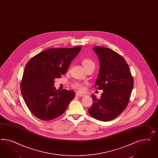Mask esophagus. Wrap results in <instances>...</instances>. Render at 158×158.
<instances>
[{"label": "esophagus", "instance_id": "esophagus-1", "mask_svg": "<svg viewBox=\"0 0 158 158\" xmlns=\"http://www.w3.org/2000/svg\"><path fill=\"white\" fill-rule=\"evenodd\" d=\"M76 96H78V97H83V96H84L85 95L84 94H80V92H76Z\"/></svg>", "mask_w": 158, "mask_h": 158}]
</instances>
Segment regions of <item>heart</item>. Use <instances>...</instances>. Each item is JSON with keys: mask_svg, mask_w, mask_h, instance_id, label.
I'll list each match as a JSON object with an SVG mask.
<instances>
[{"mask_svg": "<svg viewBox=\"0 0 158 158\" xmlns=\"http://www.w3.org/2000/svg\"><path fill=\"white\" fill-rule=\"evenodd\" d=\"M82 64L84 66V68H85L90 65H94L95 66V63L94 62L90 60L89 59H84L82 60ZM73 88H74L75 89L78 90L80 92H83L85 88H84V85L82 83H81L80 82H75L73 84Z\"/></svg>", "mask_w": 158, "mask_h": 158, "instance_id": "obj_1", "label": "heart"}]
</instances>
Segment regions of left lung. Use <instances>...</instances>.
Masks as SVG:
<instances>
[{
  "instance_id": "8db88e82",
  "label": "left lung",
  "mask_w": 158,
  "mask_h": 158,
  "mask_svg": "<svg viewBox=\"0 0 158 158\" xmlns=\"http://www.w3.org/2000/svg\"><path fill=\"white\" fill-rule=\"evenodd\" d=\"M93 50L98 56L100 67L95 86L103 92L99 99L95 95L91 96L94 103L88 112L97 119L108 121L126 108L134 81L122 56L103 47H95Z\"/></svg>"
}]
</instances>
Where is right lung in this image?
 I'll list each match as a JSON object with an SVG mask.
<instances>
[{
	"label": "right lung",
	"mask_w": 158,
	"mask_h": 158,
	"mask_svg": "<svg viewBox=\"0 0 158 158\" xmlns=\"http://www.w3.org/2000/svg\"><path fill=\"white\" fill-rule=\"evenodd\" d=\"M81 49L50 48L36 55L26 64L21 90L27 107L36 117L43 121L55 119L74 98L73 91L56 90L54 80L67 72Z\"/></svg>",
	"instance_id": "right-lung-1"
}]
</instances>
